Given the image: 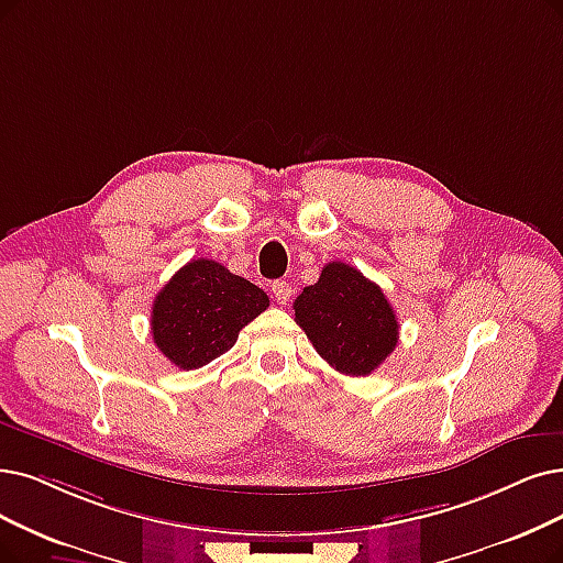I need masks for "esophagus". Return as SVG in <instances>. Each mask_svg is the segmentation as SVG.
Listing matches in <instances>:
<instances>
[{
	"mask_svg": "<svg viewBox=\"0 0 563 563\" xmlns=\"http://www.w3.org/2000/svg\"><path fill=\"white\" fill-rule=\"evenodd\" d=\"M273 294H275L277 305H286L290 300V296H294V288L288 286V282H275L273 284Z\"/></svg>",
	"mask_w": 563,
	"mask_h": 563,
	"instance_id": "esophagus-1",
	"label": "esophagus"
}]
</instances>
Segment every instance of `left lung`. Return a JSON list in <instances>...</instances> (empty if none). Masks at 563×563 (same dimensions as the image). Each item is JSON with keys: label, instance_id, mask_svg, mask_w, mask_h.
<instances>
[{"label": "left lung", "instance_id": "8db88e82", "mask_svg": "<svg viewBox=\"0 0 563 563\" xmlns=\"http://www.w3.org/2000/svg\"><path fill=\"white\" fill-rule=\"evenodd\" d=\"M296 323L336 372L367 376L395 351L399 325L380 286L332 261L294 302Z\"/></svg>", "mask_w": 563, "mask_h": 563}]
</instances>
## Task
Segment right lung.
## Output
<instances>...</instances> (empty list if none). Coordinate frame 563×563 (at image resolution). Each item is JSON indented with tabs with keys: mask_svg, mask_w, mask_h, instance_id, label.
Returning a JSON list of instances; mask_svg holds the SVG:
<instances>
[{
	"mask_svg": "<svg viewBox=\"0 0 563 563\" xmlns=\"http://www.w3.org/2000/svg\"><path fill=\"white\" fill-rule=\"evenodd\" d=\"M269 307L265 290L210 258L189 261L152 305L154 344L179 369L227 353L240 330Z\"/></svg>",
	"mask_w": 563,
	"mask_h": 563,
	"instance_id": "right-lung-1",
	"label": "right lung"
}]
</instances>
